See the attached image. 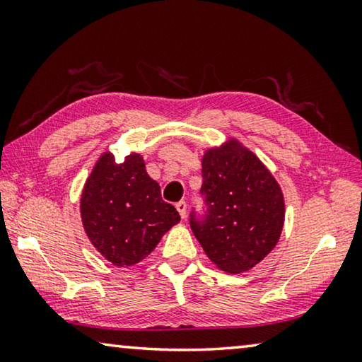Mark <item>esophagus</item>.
<instances>
[{"label": "esophagus", "mask_w": 362, "mask_h": 362, "mask_svg": "<svg viewBox=\"0 0 362 362\" xmlns=\"http://www.w3.org/2000/svg\"><path fill=\"white\" fill-rule=\"evenodd\" d=\"M175 209L179 211V214H180V217H182V218H185V217H187V203H185V201H179V203L175 204Z\"/></svg>", "instance_id": "esophagus-1"}]
</instances>
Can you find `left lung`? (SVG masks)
I'll return each mask as SVG.
<instances>
[{
  "label": "left lung",
  "instance_id": "left-lung-1",
  "mask_svg": "<svg viewBox=\"0 0 362 362\" xmlns=\"http://www.w3.org/2000/svg\"><path fill=\"white\" fill-rule=\"evenodd\" d=\"M206 212L189 226L209 260L226 273L254 268L272 252L284 225V196L252 151L230 139L203 156Z\"/></svg>",
  "mask_w": 362,
  "mask_h": 362
}]
</instances>
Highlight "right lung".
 Returning a JSON list of instances; mask_svg holds the SVG:
<instances>
[{
    "label": "right lung",
    "instance_id": "right-lung-1",
    "mask_svg": "<svg viewBox=\"0 0 362 362\" xmlns=\"http://www.w3.org/2000/svg\"><path fill=\"white\" fill-rule=\"evenodd\" d=\"M81 218L94 247L116 267L144 260L164 233L180 222L175 207L163 201L158 182L146 174L139 153L116 163L108 151L86 180Z\"/></svg>",
    "mask_w": 362,
    "mask_h": 362
}]
</instances>
